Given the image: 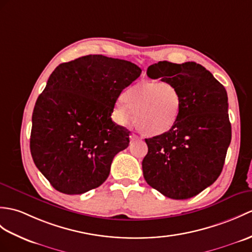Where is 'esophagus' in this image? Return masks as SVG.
<instances>
[{"label":"esophagus","mask_w":252,"mask_h":252,"mask_svg":"<svg viewBox=\"0 0 252 252\" xmlns=\"http://www.w3.org/2000/svg\"><path fill=\"white\" fill-rule=\"evenodd\" d=\"M130 138H131V140H135V139H138L139 138V136H137L136 134H134V133H132L131 135H130Z\"/></svg>","instance_id":"esophagus-1"}]
</instances>
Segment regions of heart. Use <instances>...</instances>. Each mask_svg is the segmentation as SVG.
I'll use <instances>...</instances> for the list:
<instances>
[{
    "instance_id": "obj_1",
    "label": "heart",
    "mask_w": 252,
    "mask_h": 252,
    "mask_svg": "<svg viewBox=\"0 0 252 252\" xmlns=\"http://www.w3.org/2000/svg\"><path fill=\"white\" fill-rule=\"evenodd\" d=\"M183 109V96L178 88L168 81L145 80L130 86L116 104L115 117L126 124L134 113V124L146 136L169 132L177 125Z\"/></svg>"
}]
</instances>
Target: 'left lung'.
Masks as SVG:
<instances>
[{
	"label": "left lung",
	"instance_id": "1",
	"mask_svg": "<svg viewBox=\"0 0 252 252\" xmlns=\"http://www.w3.org/2000/svg\"><path fill=\"white\" fill-rule=\"evenodd\" d=\"M147 75L176 86L183 109L171 131L145 139L144 178L163 195L187 200L213 185L223 168L232 137L226 90L195 62L160 61Z\"/></svg>",
	"mask_w": 252,
	"mask_h": 252
}]
</instances>
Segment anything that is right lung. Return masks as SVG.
Returning <instances> with one entry per match:
<instances>
[{"instance_id":"right-lung-1","label":"right lung","mask_w":252,"mask_h":252,"mask_svg":"<svg viewBox=\"0 0 252 252\" xmlns=\"http://www.w3.org/2000/svg\"><path fill=\"white\" fill-rule=\"evenodd\" d=\"M142 69L130 61L89 55L62 63L35 103L30 138L35 165L65 194H83L107 179L126 149V127L112 120L122 90Z\"/></svg>"}]
</instances>
